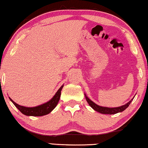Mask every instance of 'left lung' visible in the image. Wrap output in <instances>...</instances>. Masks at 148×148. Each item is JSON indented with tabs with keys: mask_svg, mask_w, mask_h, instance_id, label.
Masks as SVG:
<instances>
[{
	"mask_svg": "<svg viewBox=\"0 0 148 148\" xmlns=\"http://www.w3.org/2000/svg\"><path fill=\"white\" fill-rule=\"evenodd\" d=\"M85 99H86L87 103H88L89 105L94 110H95L97 112L103 113V114H115V113H119V112H122V111H124L126 108H128V106H130V104L131 103V102L134 99V98H132V100H130L129 102L123 105V106L118 107V108H106V107H102V106H99L98 105L95 104V103L92 101L91 100H90L88 97H87V95L85 94Z\"/></svg>",
	"mask_w": 148,
	"mask_h": 148,
	"instance_id": "8db88e82",
	"label": "left lung"
}]
</instances>
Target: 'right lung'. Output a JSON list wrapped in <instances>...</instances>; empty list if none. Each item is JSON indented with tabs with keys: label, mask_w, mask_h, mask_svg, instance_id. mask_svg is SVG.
<instances>
[{
	"label": "right lung",
	"mask_w": 148,
	"mask_h": 148,
	"mask_svg": "<svg viewBox=\"0 0 148 148\" xmlns=\"http://www.w3.org/2000/svg\"><path fill=\"white\" fill-rule=\"evenodd\" d=\"M63 85L60 87L55 95L53 96L52 99L48 102L43 103L40 106H38L37 107H33V108H28V107L21 106L20 105L16 103L15 102L13 101L9 97L10 100L11 101L16 108L21 111L23 114L27 116H42V115H45L51 113L57 106L60 97H61V91L63 89Z\"/></svg>",
	"instance_id": "right-lung-1"
}]
</instances>
